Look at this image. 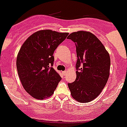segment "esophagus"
I'll use <instances>...</instances> for the list:
<instances>
[{"mask_svg":"<svg viewBox=\"0 0 127 127\" xmlns=\"http://www.w3.org/2000/svg\"><path fill=\"white\" fill-rule=\"evenodd\" d=\"M66 71H62V73H63V75H65V74H66Z\"/></svg>","mask_w":127,"mask_h":127,"instance_id":"esophagus-1","label":"esophagus"}]
</instances>
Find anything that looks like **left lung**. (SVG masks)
Instances as JSON below:
<instances>
[{"instance_id":"1","label":"left lung","mask_w":127,"mask_h":127,"mask_svg":"<svg viewBox=\"0 0 127 127\" xmlns=\"http://www.w3.org/2000/svg\"><path fill=\"white\" fill-rule=\"evenodd\" d=\"M67 39L75 42L77 56L76 80L68 83V86L78 102H90L99 95L107 82L110 56L101 41L91 32H72Z\"/></svg>"}]
</instances>
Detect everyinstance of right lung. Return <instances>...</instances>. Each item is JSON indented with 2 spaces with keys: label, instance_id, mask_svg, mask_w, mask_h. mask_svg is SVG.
I'll return each instance as SVG.
<instances>
[{
  "label": "right lung",
  "instance_id": "add662e5",
  "mask_svg": "<svg viewBox=\"0 0 127 127\" xmlns=\"http://www.w3.org/2000/svg\"><path fill=\"white\" fill-rule=\"evenodd\" d=\"M68 35L41 30L31 35L21 46L17 59L18 76L26 92L34 98L52 96L62 79L52 67L53 54Z\"/></svg>",
  "mask_w": 127,
  "mask_h": 127
}]
</instances>
